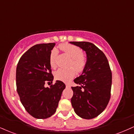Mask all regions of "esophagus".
I'll list each match as a JSON object with an SVG mask.
<instances>
[{
    "label": "esophagus",
    "instance_id": "esophagus-1",
    "mask_svg": "<svg viewBox=\"0 0 134 134\" xmlns=\"http://www.w3.org/2000/svg\"><path fill=\"white\" fill-rule=\"evenodd\" d=\"M66 87H67V88H70V86L69 85H68V84H66Z\"/></svg>",
    "mask_w": 134,
    "mask_h": 134
}]
</instances>
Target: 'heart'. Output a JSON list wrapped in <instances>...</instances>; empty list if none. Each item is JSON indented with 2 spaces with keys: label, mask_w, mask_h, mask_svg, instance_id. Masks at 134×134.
I'll return each instance as SVG.
<instances>
[{
  "label": "heart",
  "mask_w": 134,
  "mask_h": 134,
  "mask_svg": "<svg viewBox=\"0 0 134 134\" xmlns=\"http://www.w3.org/2000/svg\"><path fill=\"white\" fill-rule=\"evenodd\" d=\"M60 49L72 59L70 66L73 67L77 72H80L84 69L86 65V59L83 56V52L79 47L69 43H64L60 46ZM58 55V51L54 49L50 54L49 62L52 67L55 66V60ZM75 72L73 69H59L54 73L55 79L64 82H69L75 77Z\"/></svg>",
  "instance_id": "heart-1"
}]
</instances>
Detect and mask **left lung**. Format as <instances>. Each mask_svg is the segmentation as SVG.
Instances as JSON below:
<instances>
[{
	"label": "left lung",
	"mask_w": 134,
	"mask_h": 134,
	"mask_svg": "<svg viewBox=\"0 0 134 134\" xmlns=\"http://www.w3.org/2000/svg\"><path fill=\"white\" fill-rule=\"evenodd\" d=\"M69 43L85 51L87 58L82 73L74 80L78 85L72 87V105L80 117L93 119L105 110L110 100L112 73L109 62L103 52L92 43Z\"/></svg>",
	"instance_id": "8db88e82"
}]
</instances>
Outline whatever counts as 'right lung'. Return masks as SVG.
Segmentation results:
<instances>
[{
	"label": "right lung",
	"mask_w": 134,
	"mask_h": 134,
	"mask_svg": "<svg viewBox=\"0 0 134 134\" xmlns=\"http://www.w3.org/2000/svg\"><path fill=\"white\" fill-rule=\"evenodd\" d=\"M55 43L35 45L20 57L16 69V85L20 99L27 112L36 119H47L56 112L65 85L56 80L45 87L46 81L52 82L49 58Z\"/></svg>",
	"instance_id": "obj_1"
}]
</instances>
